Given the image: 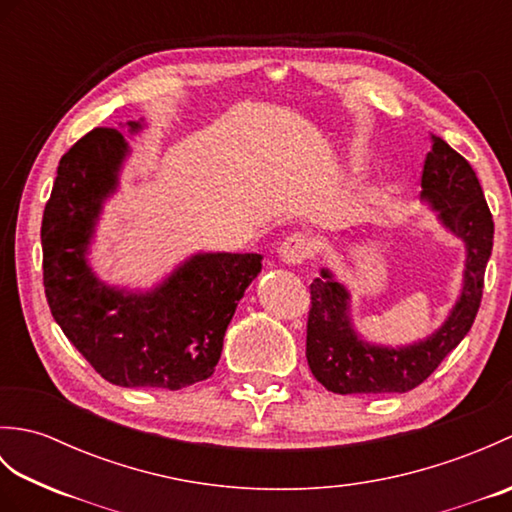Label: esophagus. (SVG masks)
I'll return each instance as SVG.
<instances>
[{
  "mask_svg": "<svg viewBox=\"0 0 512 512\" xmlns=\"http://www.w3.org/2000/svg\"><path fill=\"white\" fill-rule=\"evenodd\" d=\"M314 253V244L308 235L295 233L284 239V244L279 246V259L288 266H299Z\"/></svg>",
  "mask_w": 512,
  "mask_h": 512,
  "instance_id": "1",
  "label": "esophagus"
}]
</instances>
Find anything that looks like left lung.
<instances>
[{
	"instance_id": "left-lung-1",
	"label": "left lung",
	"mask_w": 512,
	"mask_h": 512,
	"mask_svg": "<svg viewBox=\"0 0 512 512\" xmlns=\"http://www.w3.org/2000/svg\"><path fill=\"white\" fill-rule=\"evenodd\" d=\"M422 169V200L438 213L442 226L466 248L464 284L447 321L424 341L385 347L363 341L352 328L350 292L321 270L310 284L306 356L314 378L334 394H405L424 383L469 334L480 310L484 270L493 250V215L473 167L442 138Z\"/></svg>"
}]
</instances>
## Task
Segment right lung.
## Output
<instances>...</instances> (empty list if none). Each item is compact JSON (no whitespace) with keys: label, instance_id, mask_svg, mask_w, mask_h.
Here are the masks:
<instances>
[{"label":"right lung","instance_id":"obj_1","mask_svg":"<svg viewBox=\"0 0 512 512\" xmlns=\"http://www.w3.org/2000/svg\"><path fill=\"white\" fill-rule=\"evenodd\" d=\"M127 127L136 134L143 123ZM127 154L123 134L110 127L92 129L63 154L41 222L43 286L54 321L105 380L176 391L215 372L228 323L262 270V255H191L147 292L103 284L88 250Z\"/></svg>","mask_w":512,"mask_h":512}]
</instances>
